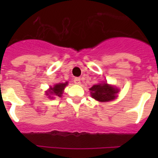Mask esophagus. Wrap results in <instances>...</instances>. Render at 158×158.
Returning <instances> with one entry per match:
<instances>
[{
    "instance_id": "34e87169",
    "label": "esophagus",
    "mask_w": 158,
    "mask_h": 158,
    "mask_svg": "<svg viewBox=\"0 0 158 158\" xmlns=\"http://www.w3.org/2000/svg\"><path fill=\"white\" fill-rule=\"evenodd\" d=\"M74 84H78V85L81 84V80H80V78H75V79H74Z\"/></svg>"
}]
</instances>
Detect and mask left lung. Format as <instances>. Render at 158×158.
Masks as SVG:
<instances>
[{"label":"left lung","mask_w":158,"mask_h":158,"mask_svg":"<svg viewBox=\"0 0 158 158\" xmlns=\"http://www.w3.org/2000/svg\"><path fill=\"white\" fill-rule=\"evenodd\" d=\"M93 98L101 102L112 101L116 98L119 89L115 87L106 84H95L89 89Z\"/></svg>","instance_id":"left-lung-1"}]
</instances>
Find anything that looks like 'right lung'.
Returning <instances> with one entry per match:
<instances>
[{"label": "right lung", "instance_id": "obj_1", "mask_svg": "<svg viewBox=\"0 0 158 158\" xmlns=\"http://www.w3.org/2000/svg\"><path fill=\"white\" fill-rule=\"evenodd\" d=\"M67 84H68L67 82H65V83H62V84H56L53 87H51L50 89H49V90L46 92V93H47L46 94L48 95L50 98H54V97L51 98L52 95V96L59 97V98H60V97L62 96V94H63L64 88H65V86H66Z\"/></svg>", "mask_w": 158, "mask_h": 158}]
</instances>
